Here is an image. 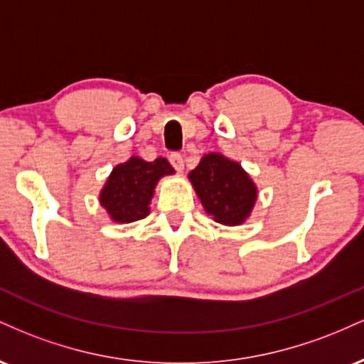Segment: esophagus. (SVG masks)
Instances as JSON below:
<instances>
[{
  "label": "esophagus",
  "instance_id": "esophagus-1",
  "mask_svg": "<svg viewBox=\"0 0 364 364\" xmlns=\"http://www.w3.org/2000/svg\"><path fill=\"white\" fill-rule=\"evenodd\" d=\"M169 162H171V166H173V168L178 171V173H181V171L185 169V161H183L181 154H178V152L171 154V156H169Z\"/></svg>",
  "mask_w": 364,
  "mask_h": 364
}]
</instances>
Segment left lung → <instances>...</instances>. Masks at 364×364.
<instances>
[{
	"instance_id": "8db88e82",
	"label": "left lung",
	"mask_w": 364,
	"mask_h": 364,
	"mask_svg": "<svg viewBox=\"0 0 364 364\" xmlns=\"http://www.w3.org/2000/svg\"><path fill=\"white\" fill-rule=\"evenodd\" d=\"M188 178L215 223L240 225L252 214L258 191L237 162L215 152L207 154Z\"/></svg>"
}]
</instances>
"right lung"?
<instances>
[{
	"label": "right lung",
	"mask_w": 364,
	"mask_h": 364,
	"mask_svg": "<svg viewBox=\"0 0 364 364\" xmlns=\"http://www.w3.org/2000/svg\"><path fill=\"white\" fill-rule=\"evenodd\" d=\"M166 174H174L168 159L157 157L147 162L133 156L118 164L107 178L101 196V205L114 223L128 224L149 215V203L154 196V188Z\"/></svg>",
	"instance_id": "obj_1"
}]
</instances>
